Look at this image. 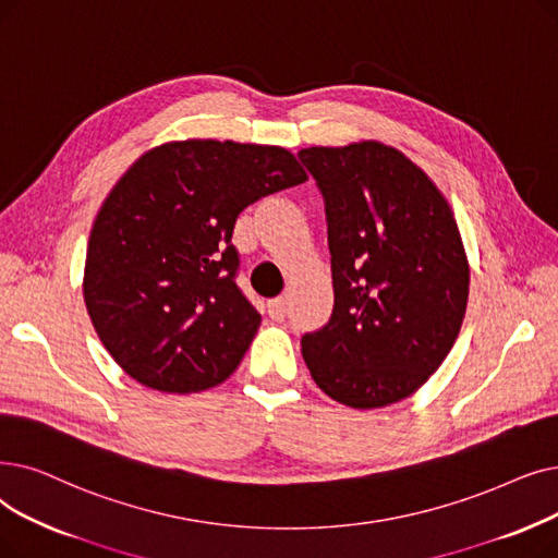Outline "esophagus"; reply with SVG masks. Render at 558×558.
Instances as JSON below:
<instances>
[{
    "instance_id": "obj_1",
    "label": "esophagus",
    "mask_w": 558,
    "mask_h": 558,
    "mask_svg": "<svg viewBox=\"0 0 558 558\" xmlns=\"http://www.w3.org/2000/svg\"><path fill=\"white\" fill-rule=\"evenodd\" d=\"M287 301L280 296V299H274V301H269V317L274 319V322H282L284 317H287Z\"/></svg>"
}]
</instances>
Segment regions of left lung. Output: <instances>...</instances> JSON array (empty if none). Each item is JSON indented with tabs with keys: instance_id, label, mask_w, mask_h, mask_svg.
Here are the masks:
<instances>
[{
	"instance_id": "8db88e82",
	"label": "left lung",
	"mask_w": 558,
	"mask_h": 558,
	"mask_svg": "<svg viewBox=\"0 0 558 558\" xmlns=\"http://www.w3.org/2000/svg\"><path fill=\"white\" fill-rule=\"evenodd\" d=\"M324 196L335 305L301 339L322 390L369 410L413 395L465 317L470 266L453 211L422 168L365 141L299 153Z\"/></svg>"
}]
</instances>
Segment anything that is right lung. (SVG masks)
Listing matches in <instances>:
<instances>
[{
	"mask_svg": "<svg viewBox=\"0 0 558 558\" xmlns=\"http://www.w3.org/2000/svg\"><path fill=\"white\" fill-rule=\"evenodd\" d=\"M305 180L284 148L198 138L145 153L118 180L90 230L84 301L134 380L189 395L236 369L262 322L236 284V216Z\"/></svg>",
	"mask_w": 558,
	"mask_h": 558,
	"instance_id": "add662e5",
	"label": "right lung"
}]
</instances>
